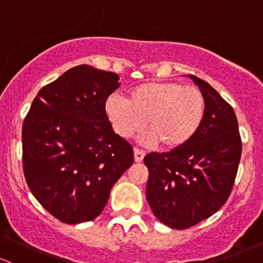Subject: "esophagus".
Wrapping results in <instances>:
<instances>
[{
	"mask_svg": "<svg viewBox=\"0 0 263 263\" xmlns=\"http://www.w3.org/2000/svg\"><path fill=\"white\" fill-rule=\"evenodd\" d=\"M134 155H135V161L140 163V161H142V159H144L145 151L140 150V148H137V147H135L134 148Z\"/></svg>",
	"mask_w": 263,
	"mask_h": 263,
	"instance_id": "1",
	"label": "esophagus"
}]
</instances>
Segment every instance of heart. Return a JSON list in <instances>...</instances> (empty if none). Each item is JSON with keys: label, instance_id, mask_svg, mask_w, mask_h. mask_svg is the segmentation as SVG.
<instances>
[{"label": "heart", "instance_id": "b5f03b06", "mask_svg": "<svg viewBox=\"0 0 263 263\" xmlns=\"http://www.w3.org/2000/svg\"><path fill=\"white\" fill-rule=\"evenodd\" d=\"M205 112L202 92L174 81L145 82L129 90L126 100L109 97L105 102V115L118 136L128 139L146 123L150 131L142 135L141 141L148 145L159 142L168 150L191 141Z\"/></svg>", "mask_w": 263, "mask_h": 263}]
</instances>
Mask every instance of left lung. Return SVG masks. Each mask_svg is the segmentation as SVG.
<instances>
[{
	"label": "left lung",
	"instance_id": "8db88e82",
	"mask_svg": "<svg viewBox=\"0 0 263 263\" xmlns=\"http://www.w3.org/2000/svg\"><path fill=\"white\" fill-rule=\"evenodd\" d=\"M206 103L197 134L169 153H150L146 198L159 221L188 229L227 202L242 155V140L232 105L206 81L190 75Z\"/></svg>",
	"mask_w": 263,
	"mask_h": 263
}]
</instances>
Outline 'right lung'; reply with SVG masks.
I'll return each instance as SVG.
<instances>
[{"label": "right lung", "instance_id": "add662e5", "mask_svg": "<svg viewBox=\"0 0 263 263\" xmlns=\"http://www.w3.org/2000/svg\"><path fill=\"white\" fill-rule=\"evenodd\" d=\"M115 72L80 65L39 90L23 124L29 190L66 224L99 216L119 177L134 163L132 145L105 115L119 87Z\"/></svg>", "mask_w": 263, "mask_h": 263}]
</instances>
